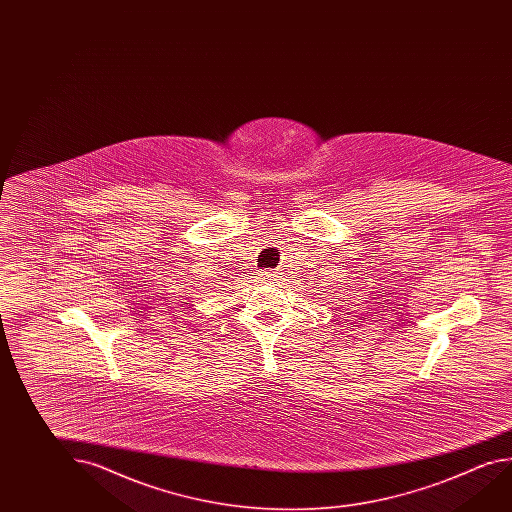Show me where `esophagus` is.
<instances>
[{"label":"esophagus","mask_w":512,"mask_h":512,"mask_svg":"<svg viewBox=\"0 0 512 512\" xmlns=\"http://www.w3.org/2000/svg\"><path fill=\"white\" fill-rule=\"evenodd\" d=\"M277 275V271H273V269H264V271H260L259 278L262 282H269V280H273ZM502 277V275H500Z\"/></svg>","instance_id":"obj_1"}]
</instances>
